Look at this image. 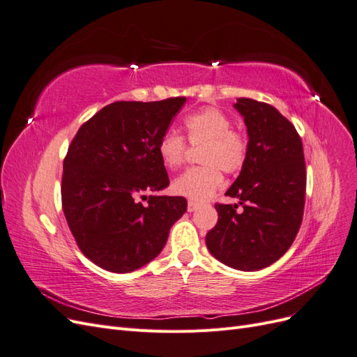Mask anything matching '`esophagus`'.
I'll list each match as a JSON object with an SVG mask.
<instances>
[{"label": "esophagus", "mask_w": 357, "mask_h": 357, "mask_svg": "<svg viewBox=\"0 0 357 357\" xmlns=\"http://www.w3.org/2000/svg\"><path fill=\"white\" fill-rule=\"evenodd\" d=\"M198 205H199V204L195 202V201H189V202H188V211H189V213H193V211H195V210L198 208Z\"/></svg>", "instance_id": "1"}]
</instances>
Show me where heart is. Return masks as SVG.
I'll list each match as a JSON object with an SVG mask.
<instances>
[{"label": "heart", "instance_id": "1", "mask_svg": "<svg viewBox=\"0 0 357 357\" xmlns=\"http://www.w3.org/2000/svg\"><path fill=\"white\" fill-rule=\"evenodd\" d=\"M183 132L192 147L201 146V167L183 172L172 181V192L192 201L210 198L222 185V171L234 174L247 158V138L231 128V119L215 107H204L183 119ZM186 142L174 131L159 138L158 153L168 169H177L186 159Z\"/></svg>", "mask_w": 357, "mask_h": 357}]
</instances>
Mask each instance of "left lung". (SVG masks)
Returning <instances> with one entry per match:
<instances>
[{
	"label": "left lung",
	"instance_id": "obj_1",
	"mask_svg": "<svg viewBox=\"0 0 357 357\" xmlns=\"http://www.w3.org/2000/svg\"><path fill=\"white\" fill-rule=\"evenodd\" d=\"M247 158L226 192L238 204H215L219 219L205 236L210 253L240 271H257L278 261L301 228L305 204V159L295 126L275 107L238 98Z\"/></svg>",
	"mask_w": 357,
	"mask_h": 357
}]
</instances>
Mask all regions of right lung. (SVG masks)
<instances>
[{
  "label": "right lung",
  "mask_w": 357,
  "mask_h": 357,
  "mask_svg": "<svg viewBox=\"0 0 357 357\" xmlns=\"http://www.w3.org/2000/svg\"><path fill=\"white\" fill-rule=\"evenodd\" d=\"M185 102V96L117 101L73 138L63 159L62 210L82 253L107 271L131 273L153 261L186 213V198L146 195L169 185L158 143Z\"/></svg>",
  "instance_id": "add662e5"
}]
</instances>
